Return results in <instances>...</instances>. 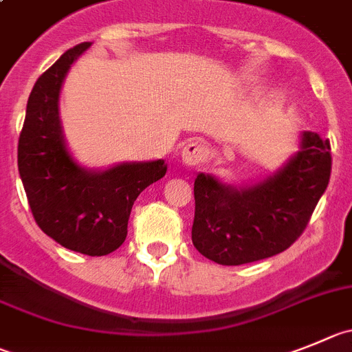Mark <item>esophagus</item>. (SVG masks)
<instances>
[{
  "label": "esophagus",
  "mask_w": 352,
  "mask_h": 352,
  "mask_svg": "<svg viewBox=\"0 0 352 352\" xmlns=\"http://www.w3.org/2000/svg\"><path fill=\"white\" fill-rule=\"evenodd\" d=\"M208 157V147L201 142H189L182 149V163L186 166H198Z\"/></svg>",
  "instance_id": "obj_1"
}]
</instances>
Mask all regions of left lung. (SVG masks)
Segmentation results:
<instances>
[{
  "instance_id": "8db88e82",
  "label": "left lung",
  "mask_w": 352,
  "mask_h": 352,
  "mask_svg": "<svg viewBox=\"0 0 352 352\" xmlns=\"http://www.w3.org/2000/svg\"><path fill=\"white\" fill-rule=\"evenodd\" d=\"M330 172V140L304 131L297 153L254 186L232 187L199 173L195 180L192 245L222 265L281 254L304 232Z\"/></svg>"
}]
</instances>
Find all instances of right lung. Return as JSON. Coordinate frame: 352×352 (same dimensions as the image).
Here are the masks:
<instances>
[{"label":"right lung","instance_id":"1","mask_svg":"<svg viewBox=\"0 0 352 352\" xmlns=\"http://www.w3.org/2000/svg\"><path fill=\"white\" fill-rule=\"evenodd\" d=\"M91 43L65 52L34 83L19 137V173L36 224L72 252L102 257L123 245L137 196L165 177V160L87 170L65 146L58 97L65 74Z\"/></svg>","mask_w":352,"mask_h":352}]
</instances>
